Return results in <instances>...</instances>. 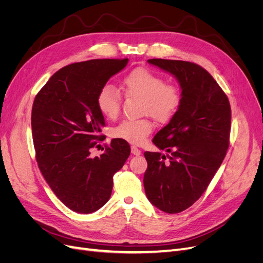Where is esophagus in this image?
<instances>
[{
    "mask_svg": "<svg viewBox=\"0 0 263 263\" xmlns=\"http://www.w3.org/2000/svg\"><path fill=\"white\" fill-rule=\"evenodd\" d=\"M131 153L135 155V156H139V155H141V149L137 146H131Z\"/></svg>",
    "mask_w": 263,
    "mask_h": 263,
    "instance_id": "obj_1",
    "label": "esophagus"
}]
</instances>
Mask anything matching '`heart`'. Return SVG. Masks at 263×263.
Returning a JSON list of instances; mask_svg holds the SVG:
<instances>
[{
  "label": "heart",
  "mask_w": 263,
  "mask_h": 263,
  "mask_svg": "<svg viewBox=\"0 0 263 263\" xmlns=\"http://www.w3.org/2000/svg\"><path fill=\"white\" fill-rule=\"evenodd\" d=\"M120 89L130 97L142 99V112L159 122L168 121L177 112L181 103V90L176 83L164 82L163 78L148 69L138 68L126 74ZM100 111L109 119L117 118L121 109L120 93L112 86H104L97 95ZM153 130L148 119L123 120L112 130L115 138L132 144H141Z\"/></svg>",
  "instance_id": "1"
}]
</instances>
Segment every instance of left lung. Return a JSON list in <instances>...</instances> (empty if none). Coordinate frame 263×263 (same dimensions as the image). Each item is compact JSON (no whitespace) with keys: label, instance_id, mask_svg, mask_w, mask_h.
<instances>
[{"label":"left lung","instance_id":"obj_1","mask_svg":"<svg viewBox=\"0 0 263 263\" xmlns=\"http://www.w3.org/2000/svg\"><path fill=\"white\" fill-rule=\"evenodd\" d=\"M148 63L174 76L181 103L169 123L155 135L160 153L145 152L144 189L155 207L179 213L203 194L224 159L231 132L228 96L212 76L197 64L153 58Z\"/></svg>","mask_w":263,"mask_h":263}]
</instances>
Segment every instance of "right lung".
Returning a JSON list of instances; mask_svg holds the SVG:
<instances>
[{"instance_id":"obj_1","label":"right lung","mask_w":263,"mask_h":263,"mask_svg":"<svg viewBox=\"0 0 263 263\" xmlns=\"http://www.w3.org/2000/svg\"><path fill=\"white\" fill-rule=\"evenodd\" d=\"M129 60H91L56 71L35 96L31 128L39 169L57 198L78 213L102 208L111 195L114 174L130 156L129 143L114 139L91 157L105 125L97 95Z\"/></svg>"}]
</instances>
